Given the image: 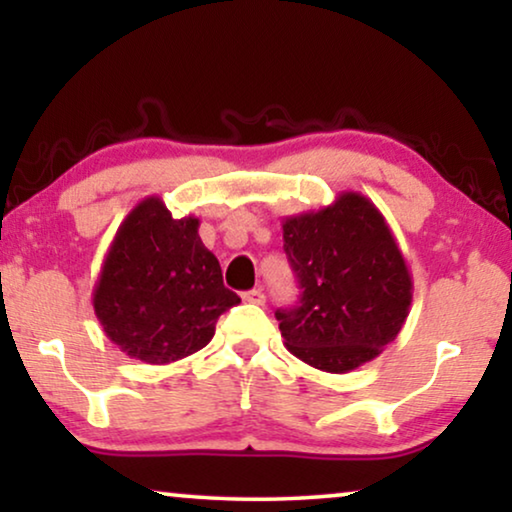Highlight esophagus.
<instances>
[{
  "instance_id": "obj_1",
  "label": "esophagus",
  "mask_w": 512,
  "mask_h": 512,
  "mask_svg": "<svg viewBox=\"0 0 512 512\" xmlns=\"http://www.w3.org/2000/svg\"><path fill=\"white\" fill-rule=\"evenodd\" d=\"M242 300H244V303H251V305H263L265 296H263L261 289H251V291L242 293Z\"/></svg>"
}]
</instances>
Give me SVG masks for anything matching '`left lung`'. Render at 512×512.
Returning <instances> with one entry per match:
<instances>
[{"label":"left lung","instance_id":"1","mask_svg":"<svg viewBox=\"0 0 512 512\" xmlns=\"http://www.w3.org/2000/svg\"><path fill=\"white\" fill-rule=\"evenodd\" d=\"M284 251L300 303L277 310L284 345L307 366L349 373L396 340L412 303V275L380 209L342 191L328 207L284 216Z\"/></svg>","mask_w":512,"mask_h":512}]
</instances>
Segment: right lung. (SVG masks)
I'll return each mask as SVG.
<instances>
[{
  "mask_svg": "<svg viewBox=\"0 0 512 512\" xmlns=\"http://www.w3.org/2000/svg\"><path fill=\"white\" fill-rule=\"evenodd\" d=\"M200 219H172L149 195L118 226L93 289L95 317L130 359L165 366L214 338L216 321L240 296L202 244Z\"/></svg>",
  "mask_w": 512,
  "mask_h": 512,
  "instance_id": "1",
  "label": "right lung"
}]
</instances>
